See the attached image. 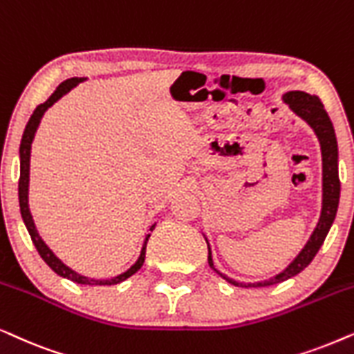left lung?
<instances>
[{
	"label": "left lung",
	"mask_w": 354,
	"mask_h": 354,
	"mask_svg": "<svg viewBox=\"0 0 354 354\" xmlns=\"http://www.w3.org/2000/svg\"><path fill=\"white\" fill-rule=\"evenodd\" d=\"M283 102L288 103V106L296 113L301 120H304L310 128L314 129L315 136H317L320 144V152H322V210H320V216L317 221V226L314 228L313 234L301 249V252L293 259L285 270H281L279 275L272 277V279L256 281V283H244V281H238L230 279L228 275L216 270L214 266V259H212L210 244L209 246V266L218 273L221 279L228 281L234 286H241V288H257V286H270L277 285L280 281H285L291 279V277L298 275L301 270H304L309 266L310 261L315 257V254L324 244V239L327 236L328 230L335 220L338 201H340V178H338V145L335 138V129L328 118L327 111L320 102L319 97L310 95V93L301 92V91H291L286 92L283 95Z\"/></svg>",
	"instance_id": "obj_1"
}]
</instances>
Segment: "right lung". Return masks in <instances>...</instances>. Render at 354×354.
<instances>
[{
  "label": "right lung",
  "mask_w": 354,
  "mask_h": 354,
  "mask_svg": "<svg viewBox=\"0 0 354 354\" xmlns=\"http://www.w3.org/2000/svg\"><path fill=\"white\" fill-rule=\"evenodd\" d=\"M82 81H86V77H71V79H68V81L61 82L59 86L56 87V91L51 93L48 100H46L45 103H40V105L35 108V111L32 113L30 120H29V122H27L26 129H24L21 147H19V157H21V176H19V207H21L22 220H24V223H26L27 232H29V234H30L32 243L35 244V248H37V251H39L40 257L44 259V261L46 262V266H48L51 270H53L55 273H58V275L63 277V279L75 281V283H79V285H100V286L116 285V283H121V281H124L126 279H129V277H133L134 273L138 272L140 267H142V263L145 261V248H147V241H149L150 234H147V236H145V239H144V244H142V249H140L139 259L136 261L134 266H131V268H128V270H126L124 273L113 277V279H106V280L88 279V277H84V275H81V273L74 272L73 268H69L68 266H66V263L61 262L59 259L55 256V252L51 251L48 246H46L44 239L40 238L39 232H37L34 218H32V214H30V209H29L30 150H32V140H34L37 129H39L41 116L45 115V111L48 110L51 105H55V103L58 102L61 97L66 95V93H68L71 88H74L79 82H82ZM155 225H157V223H153L152 226H150V232H153Z\"/></svg>",
  "instance_id": "obj_1"
}]
</instances>
